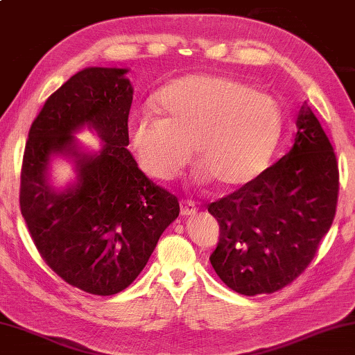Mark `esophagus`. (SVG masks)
I'll return each mask as SVG.
<instances>
[{
    "label": "esophagus",
    "instance_id": "obj_1",
    "mask_svg": "<svg viewBox=\"0 0 355 355\" xmlns=\"http://www.w3.org/2000/svg\"><path fill=\"white\" fill-rule=\"evenodd\" d=\"M196 204L193 202V200H182L180 202V211H182L183 216H191L196 214Z\"/></svg>",
    "mask_w": 355,
    "mask_h": 355
}]
</instances>
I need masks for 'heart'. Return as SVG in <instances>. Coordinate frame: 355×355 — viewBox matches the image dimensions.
<instances>
[{
	"instance_id": "b5f03b06",
	"label": "heart",
	"mask_w": 355,
	"mask_h": 355,
	"mask_svg": "<svg viewBox=\"0 0 355 355\" xmlns=\"http://www.w3.org/2000/svg\"><path fill=\"white\" fill-rule=\"evenodd\" d=\"M160 114L144 111L129 123V141L141 171L167 182L191 153L199 182L232 188L264 171L282 134L274 98L236 78L191 75L156 95Z\"/></svg>"
}]
</instances>
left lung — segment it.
I'll return each mask as SVG.
<instances>
[{"mask_svg":"<svg viewBox=\"0 0 355 355\" xmlns=\"http://www.w3.org/2000/svg\"><path fill=\"white\" fill-rule=\"evenodd\" d=\"M292 150L244 187L209 205L220 225L210 263L231 290L253 296L292 284L313 261L335 218L340 173L308 103Z\"/></svg>","mask_w":355,"mask_h":355,"instance_id":"1","label":"left lung"}]
</instances>
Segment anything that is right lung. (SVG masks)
<instances>
[{
    "instance_id": "obj_1",
    "label": "right lung",
    "mask_w": 355,
    "mask_h": 355,
    "mask_svg": "<svg viewBox=\"0 0 355 355\" xmlns=\"http://www.w3.org/2000/svg\"><path fill=\"white\" fill-rule=\"evenodd\" d=\"M127 68L89 67L46 100L30 127L20 172V211L42 260L73 287L108 296L146 266L178 200L140 171L129 145L134 89ZM84 125L104 141L87 153L73 133ZM54 155L76 164L77 182L49 184Z\"/></svg>"
}]
</instances>
